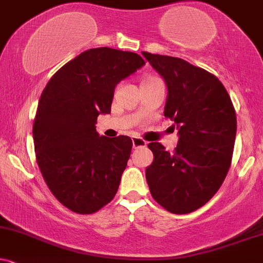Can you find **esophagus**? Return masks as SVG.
I'll use <instances>...</instances> for the list:
<instances>
[{
    "label": "esophagus",
    "instance_id": "esophagus-1",
    "mask_svg": "<svg viewBox=\"0 0 263 263\" xmlns=\"http://www.w3.org/2000/svg\"><path fill=\"white\" fill-rule=\"evenodd\" d=\"M132 143H133V147H134V149H138V147L146 146V141L143 140V139H141V138H137V137L132 138Z\"/></svg>",
    "mask_w": 263,
    "mask_h": 263
}]
</instances>
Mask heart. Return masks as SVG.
<instances>
[{"mask_svg":"<svg viewBox=\"0 0 263 263\" xmlns=\"http://www.w3.org/2000/svg\"><path fill=\"white\" fill-rule=\"evenodd\" d=\"M145 80H149V79H145ZM143 81H144V80H143Z\"/></svg>","mask_w":263,"mask_h":263,"instance_id":"obj_1","label":"heart"}]
</instances>
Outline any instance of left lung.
I'll return each instance as SVG.
<instances>
[{"mask_svg": "<svg viewBox=\"0 0 263 263\" xmlns=\"http://www.w3.org/2000/svg\"><path fill=\"white\" fill-rule=\"evenodd\" d=\"M167 86L166 118L178 130L170 154L150 143L154 161L145 170L153 198L174 214L194 212L218 192L229 171L236 114L214 75L180 58L143 52Z\"/></svg>", "mask_w": 263, "mask_h": 263, "instance_id": "8db88e82", "label": "left lung"}]
</instances>
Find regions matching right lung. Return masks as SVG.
<instances>
[{"instance_id":"obj_1","label":"right lung","mask_w":263,"mask_h":263,"mask_svg":"<svg viewBox=\"0 0 263 263\" xmlns=\"http://www.w3.org/2000/svg\"><path fill=\"white\" fill-rule=\"evenodd\" d=\"M144 65L135 52L89 49L58 70L40 96L33 125L36 162L70 211L91 214L116 196L132 139L100 137L96 123L110 113L116 86Z\"/></svg>"}]
</instances>
